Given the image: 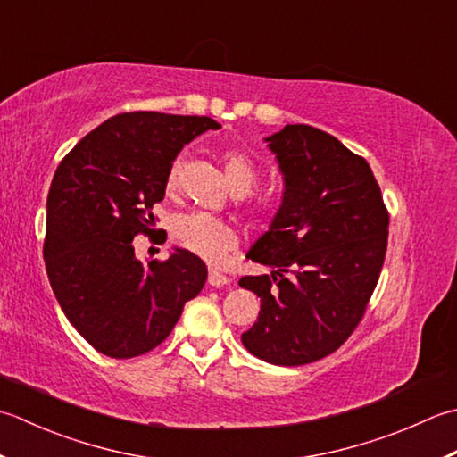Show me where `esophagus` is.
I'll return each instance as SVG.
<instances>
[{"instance_id":"34e87169","label":"esophagus","mask_w":457,"mask_h":457,"mask_svg":"<svg viewBox=\"0 0 457 457\" xmlns=\"http://www.w3.org/2000/svg\"><path fill=\"white\" fill-rule=\"evenodd\" d=\"M211 286H215V287H220V286H227L230 280L228 278L222 274V272H219V270H215V268H211L209 270V280H207Z\"/></svg>"}]
</instances>
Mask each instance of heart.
Here are the masks:
<instances>
[{
	"mask_svg": "<svg viewBox=\"0 0 457 457\" xmlns=\"http://www.w3.org/2000/svg\"><path fill=\"white\" fill-rule=\"evenodd\" d=\"M179 170L181 160H177L170 167V171H167L165 187L170 191L177 185ZM222 170H225V179L235 195L245 197L258 183L256 165L240 152L222 154ZM171 235L189 253L204 260H212V262L228 253L230 248H235L238 242L237 230L232 228L230 222L204 215V212H183V215H177L171 222Z\"/></svg>",
	"mask_w": 457,
	"mask_h": 457,
	"instance_id": "heart-1",
	"label": "heart"
}]
</instances>
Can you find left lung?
Listing matches in <instances>:
<instances>
[{
    "instance_id": "left-lung-1",
    "label": "left lung",
    "mask_w": 457,
    "mask_h": 457,
    "mask_svg": "<svg viewBox=\"0 0 457 457\" xmlns=\"http://www.w3.org/2000/svg\"><path fill=\"white\" fill-rule=\"evenodd\" d=\"M284 179L282 203L246 258L272 274L240 278L260 297L242 333L254 357L297 367L339 349L378 282L388 212L369 163L337 137L286 124L264 137Z\"/></svg>"
}]
</instances>
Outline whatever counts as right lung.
Returning a JSON list of instances; mask_svg holds the SVG:
<instances>
[{"label": "right lung", "mask_w": 457, "mask_h": 457, "mask_svg": "<svg viewBox=\"0 0 457 457\" xmlns=\"http://www.w3.org/2000/svg\"><path fill=\"white\" fill-rule=\"evenodd\" d=\"M219 128L207 116L126 112L82 137L54 171L46 274L67 320L102 355L132 359L160 345L207 282V266L189 250L145 266L132 240L150 232L177 154Z\"/></svg>", "instance_id": "obj_1"}]
</instances>
